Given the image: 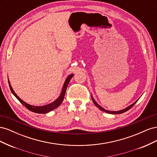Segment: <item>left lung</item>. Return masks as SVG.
<instances>
[{"label":"left lung","mask_w":157,"mask_h":157,"mask_svg":"<svg viewBox=\"0 0 157 157\" xmlns=\"http://www.w3.org/2000/svg\"><path fill=\"white\" fill-rule=\"evenodd\" d=\"M92 101H93V103L95 104V105H96L97 107H98L99 109H100V110H101V111H104V112H105V113H109V114H117V115H118V114H121V113H124V112H126V111H128L129 110V109H130V108H132L133 106H134L135 104L136 103V102L138 101V99H137V101H136L134 103H133L132 105H129L128 107H127L126 108H125V109H122V110H121V111H108V110H106V109H103V107H101L100 105H99V104H98V103L95 101V99H94V98H93V96H92Z\"/></svg>","instance_id":"left-lung-1"}]
</instances>
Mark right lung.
<instances>
[{"label":"right lung","mask_w":157,"mask_h":157,"mask_svg":"<svg viewBox=\"0 0 157 157\" xmlns=\"http://www.w3.org/2000/svg\"><path fill=\"white\" fill-rule=\"evenodd\" d=\"M74 76L73 74H71L70 75H69L68 77H67V78L65 79V81L63 84V88L62 90H61V92L60 94V96L58 97V99H56L54 101H53L51 103L49 104H47V105H43V106H35V105H29V104H28L27 103H25L24 101H23L22 99H21L20 98L17 96V95L14 92L13 88L11 86V84L10 81H9L8 80V84H9V86H10V90L11 92H12V94H13V96H15L19 101H20V103L22 104V105H24L27 109H29V111H32V112H34L36 113H39V114H45L48 113L52 110H54L56 108L58 107L60 105L61 102L63 101V99H64V96H65V94L66 92V89L67 88L68 86V84L70 81V80Z\"/></svg>","instance_id":"add662e5"}]
</instances>
